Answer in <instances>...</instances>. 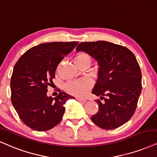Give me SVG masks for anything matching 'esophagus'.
<instances>
[{
    "label": "esophagus",
    "instance_id": "esophagus-1",
    "mask_svg": "<svg viewBox=\"0 0 157 157\" xmlns=\"http://www.w3.org/2000/svg\"><path fill=\"white\" fill-rule=\"evenodd\" d=\"M76 100L78 101H80V102H83V103L86 102V100H85V99L80 98H76Z\"/></svg>",
    "mask_w": 157,
    "mask_h": 157
}]
</instances>
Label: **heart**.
<instances>
[{
	"label": "heart",
	"mask_w": 157,
	"mask_h": 157,
	"mask_svg": "<svg viewBox=\"0 0 157 157\" xmlns=\"http://www.w3.org/2000/svg\"><path fill=\"white\" fill-rule=\"evenodd\" d=\"M74 61L76 64L87 62L90 64L91 57L88 53H80L75 56ZM93 86V82L90 78H82L67 82L64 84V90L71 95L78 97H84L89 93Z\"/></svg>",
	"instance_id": "heart-1"
}]
</instances>
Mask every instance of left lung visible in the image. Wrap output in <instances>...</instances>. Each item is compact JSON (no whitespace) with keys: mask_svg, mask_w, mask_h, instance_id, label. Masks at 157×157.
<instances>
[{"mask_svg":"<svg viewBox=\"0 0 157 157\" xmlns=\"http://www.w3.org/2000/svg\"><path fill=\"white\" fill-rule=\"evenodd\" d=\"M82 51L98 62V78L93 93L100 96L95 101L98 111L92 121L104 129H115L133 116L142 91L140 67L134 53L124 46L106 41L81 42Z\"/></svg>","mask_w":157,"mask_h":157,"instance_id":"8db88e82","label":"left lung"}]
</instances>
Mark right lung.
I'll use <instances>...</instances> for the list:
<instances>
[{
	"instance_id": "add662e5",
	"label": "right lung",
	"mask_w": 157,
	"mask_h": 157,
	"mask_svg": "<svg viewBox=\"0 0 157 157\" xmlns=\"http://www.w3.org/2000/svg\"><path fill=\"white\" fill-rule=\"evenodd\" d=\"M77 44H40L28 50L16 62L11 77V100L23 123L33 130L45 132L58 125L65 110L64 104L74 98L61 90L53 98L47 96V92L58 64Z\"/></svg>"
}]
</instances>
